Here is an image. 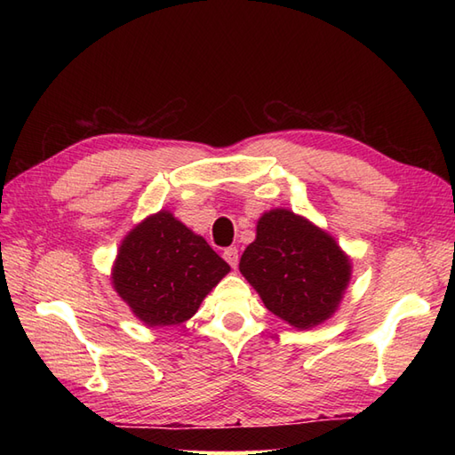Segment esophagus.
Instances as JSON below:
<instances>
[{
	"mask_svg": "<svg viewBox=\"0 0 455 455\" xmlns=\"http://www.w3.org/2000/svg\"><path fill=\"white\" fill-rule=\"evenodd\" d=\"M222 258L227 259V262L230 264V267H236V266H238V250H236L235 246L227 248L225 252H222Z\"/></svg>",
	"mask_w": 455,
	"mask_h": 455,
	"instance_id": "34e87169",
	"label": "esophagus"
}]
</instances>
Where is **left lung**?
<instances>
[{"label":"left lung","instance_id":"1","mask_svg":"<svg viewBox=\"0 0 455 455\" xmlns=\"http://www.w3.org/2000/svg\"><path fill=\"white\" fill-rule=\"evenodd\" d=\"M238 267L267 311L299 331L334 315L352 275L350 258L336 240L289 209L259 217L256 240Z\"/></svg>","mask_w":455,"mask_h":455}]
</instances>
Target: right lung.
Masks as SVG:
<instances>
[{"label":"right lung","instance_id":"1","mask_svg":"<svg viewBox=\"0 0 455 455\" xmlns=\"http://www.w3.org/2000/svg\"><path fill=\"white\" fill-rule=\"evenodd\" d=\"M230 266L170 211H158L123 238L113 264L115 291L147 326L189 321Z\"/></svg>","mask_w":455,"mask_h":455}]
</instances>
